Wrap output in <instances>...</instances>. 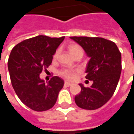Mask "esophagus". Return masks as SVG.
<instances>
[{
  "label": "esophagus",
  "instance_id": "34e87169",
  "mask_svg": "<svg viewBox=\"0 0 134 134\" xmlns=\"http://www.w3.org/2000/svg\"><path fill=\"white\" fill-rule=\"evenodd\" d=\"M64 85L65 86H67V87H70L71 85H72V83H71L70 82H67V81H65L64 82Z\"/></svg>",
  "mask_w": 134,
  "mask_h": 134
}]
</instances>
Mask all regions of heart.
Wrapping results in <instances>:
<instances>
[{
    "mask_svg": "<svg viewBox=\"0 0 134 134\" xmlns=\"http://www.w3.org/2000/svg\"><path fill=\"white\" fill-rule=\"evenodd\" d=\"M68 50H69L70 54L72 55L73 57L77 54V53L82 52V50L80 47L74 44H70L68 46ZM57 52H56V54H54V57H57ZM61 75L66 78L72 80L75 77L76 70H72V69H64L61 72Z\"/></svg>",
    "mask_w": 134,
    "mask_h": 134,
    "instance_id": "b5f03b06",
    "label": "heart"
}]
</instances>
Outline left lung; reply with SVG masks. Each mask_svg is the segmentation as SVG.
Returning a JSON list of instances; mask_svg holds the SVG:
<instances>
[{
    "label": "left lung",
    "mask_w": 134,
    "mask_h": 134,
    "mask_svg": "<svg viewBox=\"0 0 134 134\" xmlns=\"http://www.w3.org/2000/svg\"><path fill=\"white\" fill-rule=\"evenodd\" d=\"M84 49L90 60L85 78L93 85L85 87L80 83V93L75 97L77 105L86 110L98 109L111 98L121 73V54L116 44L105 38L71 36Z\"/></svg>",
    "instance_id": "8db88e82"
}]
</instances>
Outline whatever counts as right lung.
I'll return each mask as SVG.
<instances>
[{"label":"right lung","instance_id":"add662e5","mask_svg":"<svg viewBox=\"0 0 134 134\" xmlns=\"http://www.w3.org/2000/svg\"><path fill=\"white\" fill-rule=\"evenodd\" d=\"M64 39L39 35L21 41L11 50L8 61L11 84L19 99L35 111L52 108L64 86L57 76L45 82L39 75L52 64L53 55Z\"/></svg>","mask_w":134,"mask_h":134}]
</instances>
